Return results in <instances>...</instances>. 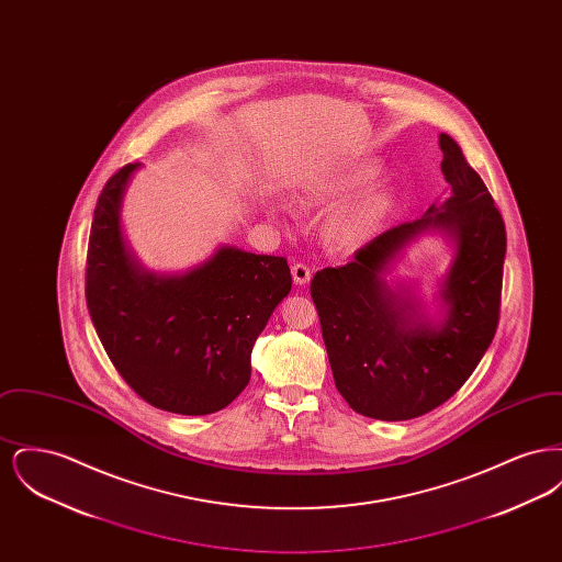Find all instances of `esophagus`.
<instances>
[{
    "mask_svg": "<svg viewBox=\"0 0 562 562\" xmlns=\"http://www.w3.org/2000/svg\"><path fill=\"white\" fill-rule=\"evenodd\" d=\"M312 278V269L305 263H294L293 266V280L296 284H307Z\"/></svg>",
    "mask_w": 562,
    "mask_h": 562,
    "instance_id": "obj_1",
    "label": "esophagus"
}]
</instances>
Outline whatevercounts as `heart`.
I'll list each match as a JSON object with an SVG mask.
<instances>
[{"instance_id": "b5f03b06", "label": "heart", "mask_w": 562, "mask_h": 562, "mask_svg": "<svg viewBox=\"0 0 562 562\" xmlns=\"http://www.w3.org/2000/svg\"><path fill=\"white\" fill-rule=\"evenodd\" d=\"M376 177L374 166H353L348 170H341L337 175H330L326 179L316 181L312 188H307V200L312 204H337L341 200L356 193L358 189L369 186ZM387 211V198L381 191H371L356 204L344 209L330 223V234L346 248L362 246L373 238Z\"/></svg>"}]
</instances>
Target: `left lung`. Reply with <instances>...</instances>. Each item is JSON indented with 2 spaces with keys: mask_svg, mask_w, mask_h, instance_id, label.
I'll use <instances>...</instances> for the list:
<instances>
[{
  "mask_svg": "<svg viewBox=\"0 0 562 562\" xmlns=\"http://www.w3.org/2000/svg\"><path fill=\"white\" fill-rule=\"evenodd\" d=\"M440 149L451 198L364 244L351 263L321 269L310 286L339 394L381 422L415 419L449 401L479 367L499 322L504 218L449 134H440ZM428 228L447 231L458 246L438 327L382 280L401 248Z\"/></svg>",
  "mask_w": 562,
  "mask_h": 562,
  "instance_id": "obj_1",
  "label": "left lung"
}]
</instances>
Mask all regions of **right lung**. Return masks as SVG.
Masks as SVG:
<instances>
[{"mask_svg": "<svg viewBox=\"0 0 562 562\" xmlns=\"http://www.w3.org/2000/svg\"><path fill=\"white\" fill-rule=\"evenodd\" d=\"M138 164L101 191L86 257V305L115 371L134 394L179 415L225 408L250 381V351L291 293L286 257L223 246L183 276L134 263L120 232L122 195Z\"/></svg>", "mask_w": 562, "mask_h": 562, "instance_id": "obj_1", "label": "right lung"}]
</instances>
